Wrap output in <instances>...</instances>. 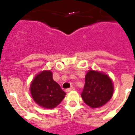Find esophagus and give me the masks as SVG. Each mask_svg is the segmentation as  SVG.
<instances>
[{"mask_svg":"<svg viewBox=\"0 0 135 135\" xmlns=\"http://www.w3.org/2000/svg\"><path fill=\"white\" fill-rule=\"evenodd\" d=\"M74 90H75V88H74V87H71V88L67 89L66 91V93H69V92H71V91H73Z\"/></svg>","mask_w":135,"mask_h":135,"instance_id":"esophagus-1","label":"esophagus"}]
</instances>
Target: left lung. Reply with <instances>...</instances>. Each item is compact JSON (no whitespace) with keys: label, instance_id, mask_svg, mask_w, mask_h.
I'll list each match as a JSON object with an SVG mask.
<instances>
[{"label":"left lung","instance_id":"8db88e82","mask_svg":"<svg viewBox=\"0 0 135 135\" xmlns=\"http://www.w3.org/2000/svg\"><path fill=\"white\" fill-rule=\"evenodd\" d=\"M114 87L112 79L100 71L90 69L85 75L82 100L91 108L103 106L112 98Z\"/></svg>","mask_w":135,"mask_h":135}]
</instances>
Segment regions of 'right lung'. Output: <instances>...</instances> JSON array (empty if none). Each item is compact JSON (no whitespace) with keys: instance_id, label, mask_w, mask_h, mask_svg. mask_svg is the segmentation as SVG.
Wrapping results in <instances>:
<instances>
[{"instance_id":"obj_1","label":"right lung","mask_w":135,"mask_h":135,"mask_svg":"<svg viewBox=\"0 0 135 135\" xmlns=\"http://www.w3.org/2000/svg\"><path fill=\"white\" fill-rule=\"evenodd\" d=\"M30 90L34 101L47 109L56 108L66 95L53 80L50 70H43L37 74L31 82Z\"/></svg>"}]
</instances>
